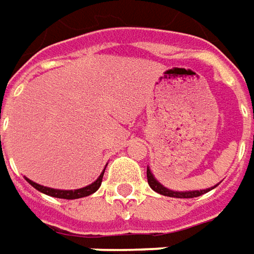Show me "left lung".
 Returning <instances> with one entry per match:
<instances>
[{
	"mask_svg": "<svg viewBox=\"0 0 254 254\" xmlns=\"http://www.w3.org/2000/svg\"><path fill=\"white\" fill-rule=\"evenodd\" d=\"M147 180H148V185L151 187L152 190L158 193H161L164 196H171V198H196V196H200L206 192H209L210 190H213L215 187L212 188H206V190H168L167 187H164L161 182L155 180L154 174L150 170V167H147Z\"/></svg>",
	"mask_w": 254,
	"mask_h": 254,
	"instance_id": "1",
	"label": "left lung"
}]
</instances>
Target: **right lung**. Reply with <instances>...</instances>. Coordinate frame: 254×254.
<instances>
[{
    "mask_svg": "<svg viewBox=\"0 0 254 254\" xmlns=\"http://www.w3.org/2000/svg\"><path fill=\"white\" fill-rule=\"evenodd\" d=\"M106 170V168H104ZM104 170L102 171V174L99 175V178L92 182L90 185L84 187V188H79V190H55V188H49V187H44V185H39L34 181H31L29 178H25L28 181L35 190H38L39 192H42L45 195H49V196H54V198H61V199H79V198H84V196H89L94 193L96 190L100 188L103 180V174Z\"/></svg>",
    "mask_w": 254,
    "mask_h": 254,
    "instance_id": "add662e5",
    "label": "right lung"
}]
</instances>
